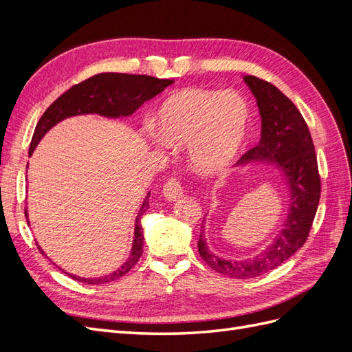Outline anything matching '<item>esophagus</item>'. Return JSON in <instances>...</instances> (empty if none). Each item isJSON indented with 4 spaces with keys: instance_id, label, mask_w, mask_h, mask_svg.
<instances>
[{
    "instance_id": "obj_1",
    "label": "esophagus",
    "mask_w": 352,
    "mask_h": 352,
    "mask_svg": "<svg viewBox=\"0 0 352 352\" xmlns=\"http://www.w3.org/2000/svg\"><path fill=\"white\" fill-rule=\"evenodd\" d=\"M163 194L168 201H176L184 195V188L180 185V180L177 177H170L164 184Z\"/></svg>"
}]
</instances>
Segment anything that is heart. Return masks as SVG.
Segmentation results:
<instances>
[{"instance_id": "1", "label": "heart", "mask_w": 352, "mask_h": 352, "mask_svg": "<svg viewBox=\"0 0 352 352\" xmlns=\"http://www.w3.org/2000/svg\"><path fill=\"white\" fill-rule=\"evenodd\" d=\"M250 110L235 91L186 88L160 104L154 133L167 146L189 145L190 164L201 175H219L239 153Z\"/></svg>"}]
</instances>
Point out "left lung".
Wrapping results in <instances>:
<instances>
[{
  "label": "left lung",
  "instance_id": "8db88e82",
  "mask_svg": "<svg viewBox=\"0 0 352 352\" xmlns=\"http://www.w3.org/2000/svg\"><path fill=\"white\" fill-rule=\"evenodd\" d=\"M261 116V140L239 163L269 160L283 170L291 190L289 214L270 247L248 260H225L212 254L201 226L198 251L212 270L232 279L257 278L278 267L305 243L320 201V175L310 131L302 114L286 95L267 80L245 76Z\"/></svg>",
  "mask_w": 352,
  "mask_h": 352
}]
</instances>
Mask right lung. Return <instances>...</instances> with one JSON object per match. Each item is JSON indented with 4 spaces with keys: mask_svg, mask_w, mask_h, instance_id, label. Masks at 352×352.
I'll return each mask as SVG.
<instances>
[{
    "mask_svg": "<svg viewBox=\"0 0 352 352\" xmlns=\"http://www.w3.org/2000/svg\"><path fill=\"white\" fill-rule=\"evenodd\" d=\"M173 82L175 80L170 79H157L153 76H146V74L100 73L78 85H74L69 91L60 95V97L45 110V113L42 114L35 127L34 136H32L29 157L34 153L38 142L42 140V136L63 119H67V117L72 116L91 113L101 114L105 117L131 116L140 109L145 101L154 98L157 94L164 91V88H167L168 85H172ZM148 207H150V194L144 199L142 207L140 208V212H138L136 216L132 252L123 265H120L116 272L107 276H101V278H79V276L69 274L70 278L87 285H102L119 279L129 272L133 265L140 261L144 251V232L141 226V219L145 214ZM25 216L28 220V208H25ZM38 250L45 255V252L41 250V247H38Z\"/></svg>",
    "mask_w": 352,
    "mask_h": 352,
    "instance_id": "obj_1",
    "label": "right lung"
}]
</instances>
